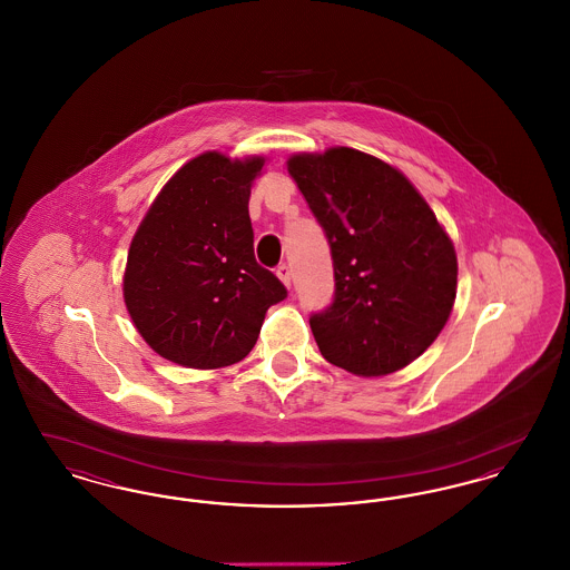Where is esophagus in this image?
<instances>
[{
	"mask_svg": "<svg viewBox=\"0 0 570 570\" xmlns=\"http://www.w3.org/2000/svg\"><path fill=\"white\" fill-rule=\"evenodd\" d=\"M277 277L284 282V286L286 288H291V284H293V273H291V267H286V265H279L277 267Z\"/></svg>",
	"mask_w": 570,
	"mask_h": 570,
	"instance_id": "obj_1",
	"label": "esophagus"
}]
</instances>
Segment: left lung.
Masks as SVG:
<instances>
[{
  "instance_id": "obj_1",
  "label": "left lung",
  "mask_w": 570,
  "mask_h": 570,
  "mask_svg": "<svg viewBox=\"0 0 570 570\" xmlns=\"http://www.w3.org/2000/svg\"><path fill=\"white\" fill-rule=\"evenodd\" d=\"M325 230L335 293L309 316L328 363L358 376L402 370L446 325L458 256L434 212L406 177L351 147L288 160Z\"/></svg>"
}]
</instances>
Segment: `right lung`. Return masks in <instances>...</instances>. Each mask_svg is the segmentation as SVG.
I'll return each mask as SVG.
<instances>
[{"label": "right lung", "mask_w": 570, "mask_h": 570, "mask_svg": "<svg viewBox=\"0 0 570 570\" xmlns=\"http://www.w3.org/2000/svg\"><path fill=\"white\" fill-rule=\"evenodd\" d=\"M265 160L194 158L164 186L128 252L124 298L156 353L196 370L242 361L288 291L254 256L249 188Z\"/></svg>", "instance_id": "add662e5"}]
</instances>
